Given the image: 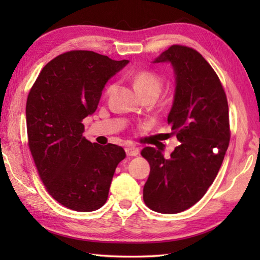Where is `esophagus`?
Here are the masks:
<instances>
[{"instance_id":"34e87169","label":"esophagus","mask_w":260,"mask_h":260,"mask_svg":"<svg viewBox=\"0 0 260 260\" xmlns=\"http://www.w3.org/2000/svg\"><path fill=\"white\" fill-rule=\"evenodd\" d=\"M125 151H126V155L127 156H136V155H139V152H140L139 149L138 148H134V147L126 148Z\"/></svg>"}]
</instances>
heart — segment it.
<instances>
[{
	"label": "heart",
	"mask_w": 260,
	"mask_h": 260,
	"mask_svg": "<svg viewBox=\"0 0 260 260\" xmlns=\"http://www.w3.org/2000/svg\"><path fill=\"white\" fill-rule=\"evenodd\" d=\"M133 83L135 90L138 91L139 95L143 94H156L159 95L161 90L162 82L159 78L151 72L141 71L138 72L133 77ZM111 90V87L108 88L107 93Z\"/></svg>",
	"instance_id": "1"
}]
</instances>
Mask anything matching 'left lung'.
<instances>
[{
	"label": "left lung",
	"instance_id": "1",
	"mask_svg": "<svg viewBox=\"0 0 260 260\" xmlns=\"http://www.w3.org/2000/svg\"><path fill=\"white\" fill-rule=\"evenodd\" d=\"M152 63H169L175 78L167 122L180 146L170 158L152 147L142 155L150 164L143 187L148 208L179 213L196 204L214 181L230 144L228 103L219 78L200 52L172 46Z\"/></svg>",
	"mask_w": 260,
	"mask_h": 260
}]
</instances>
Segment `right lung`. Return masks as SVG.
<instances>
[{
  "label": "right lung",
  "mask_w": 260,
  "mask_h": 260,
  "mask_svg": "<svg viewBox=\"0 0 260 260\" xmlns=\"http://www.w3.org/2000/svg\"><path fill=\"white\" fill-rule=\"evenodd\" d=\"M128 63L94 51H69L50 60L29 90V150L48 192L69 209H100L117 165L126 157L116 144L89 142L81 121L96 111L107 82Z\"/></svg>",
  "instance_id": "right-lung-1"
}]
</instances>
